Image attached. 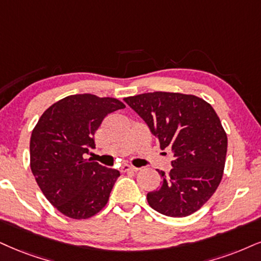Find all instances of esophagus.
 <instances>
[{
	"mask_svg": "<svg viewBox=\"0 0 261 261\" xmlns=\"http://www.w3.org/2000/svg\"><path fill=\"white\" fill-rule=\"evenodd\" d=\"M138 168L129 165H123L121 167V172H137Z\"/></svg>",
	"mask_w": 261,
	"mask_h": 261,
	"instance_id": "34e87169",
	"label": "esophagus"
}]
</instances>
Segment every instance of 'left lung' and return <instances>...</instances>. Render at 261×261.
<instances>
[{
  "instance_id": "1",
  "label": "left lung",
  "mask_w": 261,
  "mask_h": 261,
  "mask_svg": "<svg viewBox=\"0 0 261 261\" xmlns=\"http://www.w3.org/2000/svg\"><path fill=\"white\" fill-rule=\"evenodd\" d=\"M123 100L143 118L161 149L174 156L169 174L147 194L150 207L182 218L203 205L223 178L227 137L217 112L203 99L181 93L153 92Z\"/></svg>"
}]
</instances>
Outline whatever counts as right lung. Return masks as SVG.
<instances>
[{
  "label": "right lung",
  "mask_w": 261,
  "mask_h": 261,
  "mask_svg": "<svg viewBox=\"0 0 261 261\" xmlns=\"http://www.w3.org/2000/svg\"><path fill=\"white\" fill-rule=\"evenodd\" d=\"M124 109L115 98L69 95L47 109L30 139V166L37 185L60 213L87 219L100 212L120 172L85 159L95 149L94 133L111 112Z\"/></svg>",
  "instance_id": "1"
}]
</instances>
